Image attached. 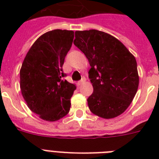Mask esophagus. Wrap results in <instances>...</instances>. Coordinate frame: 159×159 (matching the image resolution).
I'll return each instance as SVG.
<instances>
[{
    "label": "esophagus",
    "instance_id": "1",
    "mask_svg": "<svg viewBox=\"0 0 159 159\" xmlns=\"http://www.w3.org/2000/svg\"><path fill=\"white\" fill-rule=\"evenodd\" d=\"M85 82H86V78H85V77H82V79L80 80V81H78L77 85H78V86H81V85H82V83H84Z\"/></svg>",
    "mask_w": 159,
    "mask_h": 159
}]
</instances>
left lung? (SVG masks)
Listing matches in <instances>:
<instances>
[{"instance_id":"obj_1","label":"left lung","mask_w":159,"mask_h":159,"mask_svg":"<svg viewBox=\"0 0 159 159\" xmlns=\"http://www.w3.org/2000/svg\"><path fill=\"white\" fill-rule=\"evenodd\" d=\"M73 43L92 67L88 72L93 86L87 98L90 111L104 119L120 116L138 90L135 57L117 39L97 30L76 31Z\"/></svg>"}]
</instances>
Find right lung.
Segmentation results:
<instances>
[{
	"mask_svg": "<svg viewBox=\"0 0 159 159\" xmlns=\"http://www.w3.org/2000/svg\"><path fill=\"white\" fill-rule=\"evenodd\" d=\"M74 38L72 30H54L31 46L21 66L20 89L28 107L41 119L56 121L69 112L76 86L64 79L66 55Z\"/></svg>",
	"mask_w": 159,
	"mask_h": 159,
	"instance_id": "add662e5",
	"label": "right lung"
}]
</instances>
